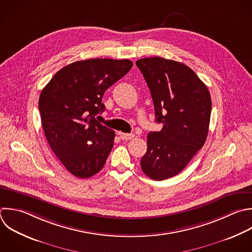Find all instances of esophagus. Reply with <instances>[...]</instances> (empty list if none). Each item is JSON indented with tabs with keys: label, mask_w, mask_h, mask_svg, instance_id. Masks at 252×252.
Returning a JSON list of instances; mask_svg holds the SVG:
<instances>
[{
	"label": "esophagus",
	"mask_w": 252,
	"mask_h": 252,
	"mask_svg": "<svg viewBox=\"0 0 252 252\" xmlns=\"http://www.w3.org/2000/svg\"><path fill=\"white\" fill-rule=\"evenodd\" d=\"M118 135L120 136V138H121L122 140H125V141H127V140H131V139H133V138H134V134H126V133L119 132V133H118Z\"/></svg>",
	"instance_id": "34e87169"
}]
</instances>
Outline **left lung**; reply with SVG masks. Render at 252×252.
<instances>
[{
  "label": "left lung",
  "mask_w": 252,
  "mask_h": 252,
  "mask_svg": "<svg viewBox=\"0 0 252 252\" xmlns=\"http://www.w3.org/2000/svg\"><path fill=\"white\" fill-rule=\"evenodd\" d=\"M150 89L158 132L148 134L143 172L154 180L178 174L207 139L212 100L206 85L186 65L161 57L136 62Z\"/></svg>",
  "instance_id": "obj_1"
}]
</instances>
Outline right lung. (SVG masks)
I'll use <instances>...</instances> for the list:
<instances>
[{
	"instance_id": "obj_1",
	"label": "right lung",
	"mask_w": 252,
	"mask_h": 252,
	"mask_svg": "<svg viewBox=\"0 0 252 252\" xmlns=\"http://www.w3.org/2000/svg\"><path fill=\"white\" fill-rule=\"evenodd\" d=\"M132 66L128 59L77 61L58 71L42 90L38 106L45 137L73 175L89 178L102 169L115 133L95 116L105 109V91Z\"/></svg>"
}]
</instances>
